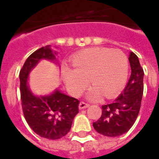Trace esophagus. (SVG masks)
Returning a JSON list of instances; mask_svg holds the SVG:
<instances>
[{
    "label": "esophagus",
    "instance_id": "1",
    "mask_svg": "<svg viewBox=\"0 0 159 159\" xmlns=\"http://www.w3.org/2000/svg\"><path fill=\"white\" fill-rule=\"evenodd\" d=\"M89 107V105L88 103H85V102H80L79 104V109L82 110V109H85L87 107Z\"/></svg>",
    "mask_w": 159,
    "mask_h": 159
}]
</instances>
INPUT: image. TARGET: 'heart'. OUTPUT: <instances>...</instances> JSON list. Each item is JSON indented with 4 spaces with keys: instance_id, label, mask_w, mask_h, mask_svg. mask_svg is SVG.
Returning a JSON list of instances; mask_svg holds the SVG:
<instances>
[{
    "instance_id": "b5f03b06",
    "label": "heart",
    "mask_w": 159,
    "mask_h": 159,
    "mask_svg": "<svg viewBox=\"0 0 159 159\" xmlns=\"http://www.w3.org/2000/svg\"><path fill=\"white\" fill-rule=\"evenodd\" d=\"M71 66L73 70H63V77L68 89L73 95H80L88 86L89 78L93 87L88 97L92 100H98L100 93L107 98L116 95L128 78V58L118 49H85L72 56Z\"/></svg>"
}]
</instances>
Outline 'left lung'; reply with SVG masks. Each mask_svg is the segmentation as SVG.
Here are the masks:
<instances>
[{
	"label": "left lung",
	"instance_id": "1",
	"mask_svg": "<svg viewBox=\"0 0 159 159\" xmlns=\"http://www.w3.org/2000/svg\"><path fill=\"white\" fill-rule=\"evenodd\" d=\"M131 75L123 93L113 102L102 106L100 119L93 123L97 132L108 137H117L130 129L140 109L143 94L144 71L133 52L129 57Z\"/></svg>",
	"mask_w": 159,
	"mask_h": 159
}]
</instances>
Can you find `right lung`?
Returning a JSON list of instances; mask_svg holds the SVG:
<instances>
[{
  "label": "right lung",
  "instance_id": "obj_1",
  "mask_svg": "<svg viewBox=\"0 0 159 159\" xmlns=\"http://www.w3.org/2000/svg\"><path fill=\"white\" fill-rule=\"evenodd\" d=\"M56 52L50 46L42 47L26 59L19 72L20 96L24 116L31 129L41 137L58 140L66 135L78 113L79 100L57 89L49 95L36 96L27 86L30 70L41 59L55 60Z\"/></svg>",
  "mask_w": 159,
  "mask_h": 159
}]
</instances>
